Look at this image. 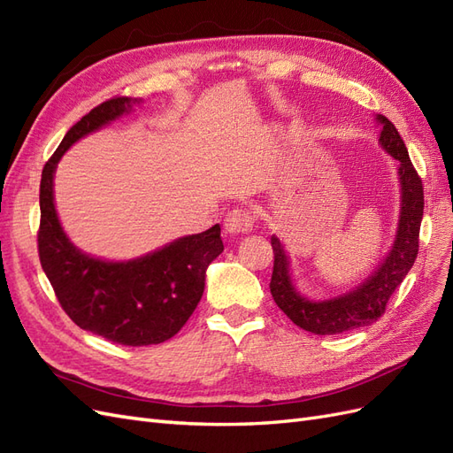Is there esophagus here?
Segmentation results:
<instances>
[{
    "label": "esophagus",
    "instance_id": "34e87169",
    "mask_svg": "<svg viewBox=\"0 0 453 453\" xmlns=\"http://www.w3.org/2000/svg\"><path fill=\"white\" fill-rule=\"evenodd\" d=\"M253 228V215L248 210H232L225 217V232L230 236L248 234Z\"/></svg>",
    "mask_w": 453,
    "mask_h": 453
}]
</instances>
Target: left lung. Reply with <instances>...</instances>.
Listing matches in <instances>:
<instances>
[{
  "instance_id": "left-lung-1",
  "label": "left lung",
  "mask_w": 453,
  "mask_h": 453,
  "mask_svg": "<svg viewBox=\"0 0 453 453\" xmlns=\"http://www.w3.org/2000/svg\"><path fill=\"white\" fill-rule=\"evenodd\" d=\"M376 119L383 125L380 145L395 160L401 162L399 180L403 187L399 230H396L393 250L383 258L381 266L355 291L338 298L323 300V303H313L295 289L283 245L276 236H272L273 270L270 293L287 318L313 334L325 336L346 333L351 328L366 326L381 318V313H386L391 295L403 283L410 268L414 266L419 251V226L423 217L421 177L410 160L408 149L393 122L383 115H378Z\"/></svg>"
}]
</instances>
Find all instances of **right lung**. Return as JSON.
<instances>
[{
	"label": "right lung",
	"mask_w": 453,
	"mask_h": 453,
	"mask_svg": "<svg viewBox=\"0 0 453 453\" xmlns=\"http://www.w3.org/2000/svg\"><path fill=\"white\" fill-rule=\"evenodd\" d=\"M132 104L115 96L94 107L67 130L47 160L39 185L37 250L54 295L77 326L115 344L138 348L160 344L181 331L202 298L205 270L223 253V240L221 226L213 225L142 258L105 263L81 253L65 238L52 200L57 164L77 140L127 113Z\"/></svg>",
	"instance_id": "1"
}]
</instances>
